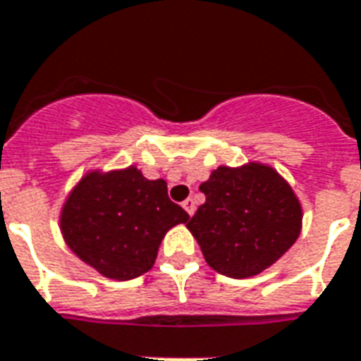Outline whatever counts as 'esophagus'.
Segmentation results:
<instances>
[{"instance_id": "obj_1", "label": "esophagus", "mask_w": 361, "mask_h": 361, "mask_svg": "<svg viewBox=\"0 0 361 361\" xmlns=\"http://www.w3.org/2000/svg\"><path fill=\"white\" fill-rule=\"evenodd\" d=\"M183 207H184V209H186V213H188V215H190V216L194 215V213H196V202H194L192 197H188V200H184Z\"/></svg>"}]
</instances>
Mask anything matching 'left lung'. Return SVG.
I'll return each mask as SVG.
<instances>
[{
    "instance_id": "obj_1",
    "label": "left lung",
    "mask_w": 361,
    "mask_h": 361,
    "mask_svg": "<svg viewBox=\"0 0 361 361\" xmlns=\"http://www.w3.org/2000/svg\"><path fill=\"white\" fill-rule=\"evenodd\" d=\"M200 190L205 203L188 228L207 264L222 276L249 278L262 272L299 238L300 203L272 167H219Z\"/></svg>"
}]
</instances>
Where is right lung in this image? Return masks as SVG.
Here are the masks:
<instances>
[{
    "mask_svg": "<svg viewBox=\"0 0 361 361\" xmlns=\"http://www.w3.org/2000/svg\"><path fill=\"white\" fill-rule=\"evenodd\" d=\"M188 219L169 200L165 180H148L127 167L81 178L62 207L61 230L81 261L126 281L148 272L165 232Z\"/></svg>",
    "mask_w": 361,
    "mask_h": 361,
    "instance_id": "add662e5",
    "label": "right lung"
}]
</instances>
